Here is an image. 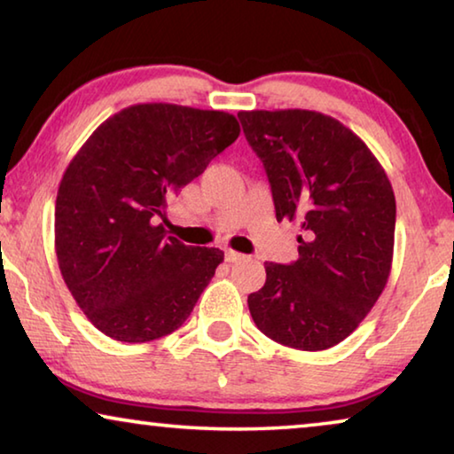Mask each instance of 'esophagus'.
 Segmentation results:
<instances>
[{
    "label": "esophagus",
    "instance_id": "obj_1",
    "mask_svg": "<svg viewBox=\"0 0 454 454\" xmlns=\"http://www.w3.org/2000/svg\"><path fill=\"white\" fill-rule=\"evenodd\" d=\"M246 254H240V252H234V250H226V262L234 264V262H240V260H244Z\"/></svg>",
    "mask_w": 454,
    "mask_h": 454
}]
</instances>
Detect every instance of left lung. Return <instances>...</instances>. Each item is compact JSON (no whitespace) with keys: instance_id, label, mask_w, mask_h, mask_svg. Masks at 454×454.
Masks as SVG:
<instances>
[{"instance_id":"8db88e82","label":"left lung","mask_w":454,"mask_h":454,"mask_svg":"<svg viewBox=\"0 0 454 454\" xmlns=\"http://www.w3.org/2000/svg\"><path fill=\"white\" fill-rule=\"evenodd\" d=\"M238 118L264 164L276 220L301 222L304 232L296 262L264 264L250 314L274 342L326 350L355 333L387 286L393 186L368 145L326 114L252 110Z\"/></svg>"}]
</instances>
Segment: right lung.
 Returning a JSON list of instances; mask_svg holds the SVG:
<instances>
[{"mask_svg": "<svg viewBox=\"0 0 454 454\" xmlns=\"http://www.w3.org/2000/svg\"><path fill=\"white\" fill-rule=\"evenodd\" d=\"M240 136L232 114L136 104L107 118L66 168L56 254L74 301L99 333L150 342L178 330L224 252L168 236V200Z\"/></svg>", "mask_w": 454, "mask_h": 454, "instance_id": "obj_1", "label": "right lung"}]
</instances>
